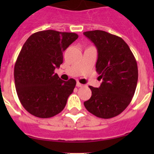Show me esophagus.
<instances>
[{
  "label": "esophagus",
  "mask_w": 154,
  "mask_h": 154,
  "mask_svg": "<svg viewBox=\"0 0 154 154\" xmlns=\"http://www.w3.org/2000/svg\"><path fill=\"white\" fill-rule=\"evenodd\" d=\"M76 85H77V86H78V87H82L83 85H82V83H80L79 82H77V83H76Z\"/></svg>",
  "instance_id": "1"
}]
</instances>
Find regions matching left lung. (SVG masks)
Returning <instances> with one entry per match:
<instances>
[{
	"mask_svg": "<svg viewBox=\"0 0 154 154\" xmlns=\"http://www.w3.org/2000/svg\"><path fill=\"white\" fill-rule=\"evenodd\" d=\"M83 34L97 48L96 72L103 79L99 88L89 86L92 96L84 106L99 118L115 117L124 111L135 93L138 80L136 58L120 37L100 30Z\"/></svg>",
	"mask_w": 154,
	"mask_h": 154,
	"instance_id": "8db88e82",
	"label": "left lung"
}]
</instances>
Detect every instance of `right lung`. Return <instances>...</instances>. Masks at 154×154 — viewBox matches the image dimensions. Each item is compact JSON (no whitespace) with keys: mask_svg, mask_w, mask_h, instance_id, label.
Returning a JSON list of instances; mask_svg holds the SVG:
<instances>
[{"mask_svg":"<svg viewBox=\"0 0 154 154\" xmlns=\"http://www.w3.org/2000/svg\"><path fill=\"white\" fill-rule=\"evenodd\" d=\"M78 37L46 30L32 34L23 45L14 65V83L19 100L31 115L50 118L65 108L76 81H63L55 69L63 62V51Z\"/></svg>","mask_w":154,"mask_h":154,"instance_id":"right-lung-1","label":"right lung"}]
</instances>
